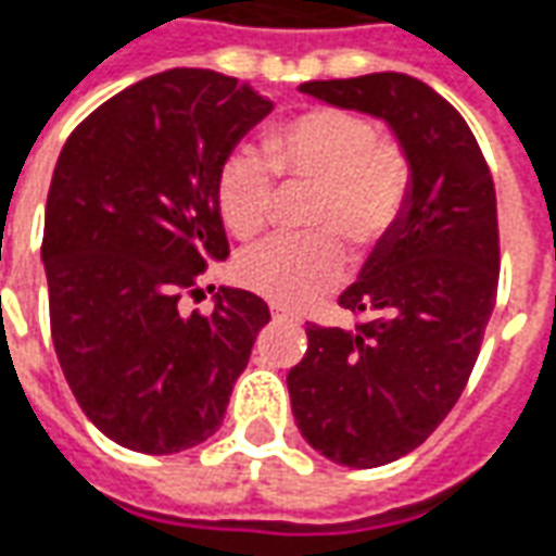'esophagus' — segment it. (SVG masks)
<instances>
[{
  "label": "esophagus",
  "mask_w": 556,
  "mask_h": 556,
  "mask_svg": "<svg viewBox=\"0 0 556 556\" xmlns=\"http://www.w3.org/2000/svg\"><path fill=\"white\" fill-rule=\"evenodd\" d=\"M271 317H275V320H285V324H296V327H300V315L287 312V308H281V305H271Z\"/></svg>",
  "instance_id": "34e87169"
}]
</instances>
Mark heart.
Wrapping results in <instances>:
<instances>
[{"label": "heart", "mask_w": 556, "mask_h": 556, "mask_svg": "<svg viewBox=\"0 0 556 556\" xmlns=\"http://www.w3.org/2000/svg\"><path fill=\"white\" fill-rule=\"evenodd\" d=\"M275 175L317 181L305 224L312 232L278 236L239 256V281L285 308H305L327 296L348 269L351 239L375 248L400 224L412 190V163L400 141L344 109H312L271 126L263 156L232 154L217 178V208L232 236L254 239L275 212Z\"/></svg>", "instance_id": "1"}]
</instances>
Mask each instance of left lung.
Returning <instances> with one entry per match:
<instances>
[{"label":"left lung","mask_w":556,"mask_h":556,"mask_svg":"<svg viewBox=\"0 0 556 556\" xmlns=\"http://www.w3.org/2000/svg\"><path fill=\"white\" fill-rule=\"evenodd\" d=\"M300 90L384 121L412 163L400 224L339 296L372 317L308 324L287 375L302 439L339 466L375 469L424 445L472 375L500 281L496 190L460 111L424 80L375 72Z\"/></svg>","instance_id":"1"}]
</instances>
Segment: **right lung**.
<instances>
[{
    "mask_svg": "<svg viewBox=\"0 0 556 556\" xmlns=\"http://www.w3.org/2000/svg\"><path fill=\"white\" fill-rule=\"evenodd\" d=\"M269 111L239 78L168 68L102 102L56 160L41 239L53 348L84 415L129 451L214 435L269 324L239 287H220L208 315L181 305L227 260L217 178Z\"/></svg>",
    "mask_w": 556,
    "mask_h": 556,
    "instance_id": "right-lung-1",
    "label": "right lung"
}]
</instances>
